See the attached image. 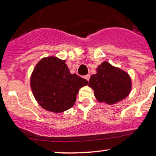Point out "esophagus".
I'll return each mask as SVG.
<instances>
[{
  "mask_svg": "<svg viewBox=\"0 0 156 156\" xmlns=\"http://www.w3.org/2000/svg\"><path fill=\"white\" fill-rule=\"evenodd\" d=\"M84 78H85L86 79H87V80H89V78H90V75H89V74H88V75H86V76H84Z\"/></svg>",
  "mask_w": 156,
  "mask_h": 156,
  "instance_id": "34e87169",
  "label": "esophagus"
}]
</instances>
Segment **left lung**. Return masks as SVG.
Returning a JSON list of instances; mask_svg holds the SVG:
<instances>
[{
  "label": "left lung",
  "mask_w": 156,
  "mask_h": 156,
  "mask_svg": "<svg viewBox=\"0 0 156 156\" xmlns=\"http://www.w3.org/2000/svg\"><path fill=\"white\" fill-rule=\"evenodd\" d=\"M89 86L98 101L112 105L129 94L131 80L125 71L104 62L97 68V74L90 77Z\"/></svg>",
  "instance_id": "1"
}]
</instances>
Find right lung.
<instances>
[{
	"label": "right lung",
	"instance_id": "obj_1",
	"mask_svg": "<svg viewBox=\"0 0 156 156\" xmlns=\"http://www.w3.org/2000/svg\"><path fill=\"white\" fill-rule=\"evenodd\" d=\"M88 84L77 74H71L65 61L44 58L31 77V87L39 105L55 113L63 112L75 104L79 89Z\"/></svg>",
	"mask_w": 156,
	"mask_h": 156
}]
</instances>
